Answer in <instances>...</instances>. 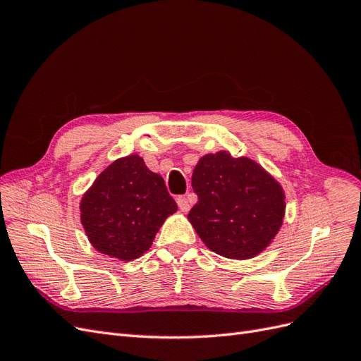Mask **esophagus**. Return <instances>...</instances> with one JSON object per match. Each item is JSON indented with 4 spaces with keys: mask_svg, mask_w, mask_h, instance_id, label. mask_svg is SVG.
<instances>
[{
    "mask_svg": "<svg viewBox=\"0 0 361 361\" xmlns=\"http://www.w3.org/2000/svg\"><path fill=\"white\" fill-rule=\"evenodd\" d=\"M176 202H178V206H179V209L182 211V212H188L190 211V200L185 197V195H180V197H178L176 199Z\"/></svg>",
    "mask_w": 361,
    "mask_h": 361,
    "instance_id": "34e87169",
    "label": "esophagus"
}]
</instances>
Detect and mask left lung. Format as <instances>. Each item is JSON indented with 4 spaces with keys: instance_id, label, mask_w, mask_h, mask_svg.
Returning <instances> with one entry per match:
<instances>
[{
    "instance_id": "8db88e82",
    "label": "left lung",
    "mask_w": 361,
    "mask_h": 361,
    "mask_svg": "<svg viewBox=\"0 0 361 361\" xmlns=\"http://www.w3.org/2000/svg\"><path fill=\"white\" fill-rule=\"evenodd\" d=\"M199 202L188 214L206 247L227 259H250L264 251L285 216L280 183L250 158L216 152L192 171Z\"/></svg>"
}]
</instances>
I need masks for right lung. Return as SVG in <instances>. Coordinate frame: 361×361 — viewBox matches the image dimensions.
Wrapping results in <instances>:
<instances>
[{
    "label": "right lung",
    "instance_id": "obj_1",
    "mask_svg": "<svg viewBox=\"0 0 361 361\" xmlns=\"http://www.w3.org/2000/svg\"><path fill=\"white\" fill-rule=\"evenodd\" d=\"M81 223L102 255L133 260L150 248L166 218L178 211L159 174L129 155L96 178L80 204Z\"/></svg>",
    "mask_w": 361,
    "mask_h": 361
}]
</instances>
